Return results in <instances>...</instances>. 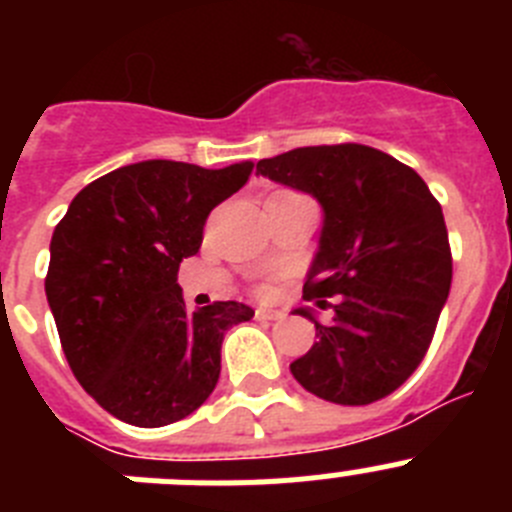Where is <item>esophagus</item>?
<instances>
[{"label":"esophagus","mask_w":512,"mask_h":512,"mask_svg":"<svg viewBox=\"0 0 512 512\" xmlns=\"http://www.w3.org/2000/svg\"><path fill=\"white\" fill-rule=\"evenodd\" d=\"M256 318H259V320H279V318H284V312L282 310H266V307H259V310H256Z\"/></svg>","instance_id":"34e87169"}]
</instances>
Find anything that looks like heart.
Wrapping results in <instances>:
<instances>
[{
	"instance_id": "heart-1",
	"label": "heart",
	"mask_w": 512,
	"mask_h": 512,
	"mask_svg": "<svg viewBox=\"0 0 512 512\" xmlns=\"http://www.w3.org/2000/svg\"><path fill=\"white\" fill-rule=\"evenodd\" d=\"M266 292H269V287H261V295H266Z\"/></svg>"
}]
</instances>
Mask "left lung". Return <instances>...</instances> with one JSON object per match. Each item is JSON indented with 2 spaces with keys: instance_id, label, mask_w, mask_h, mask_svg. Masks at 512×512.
Returning a JSON list of instances; mask_svg holds the SVG:
<instances>
[{
  "instance_id": "1",
  "label": "left lung",
  "mask_w": 512,
  "mask_h": 512,
  "mask_svg": "<svg viewBox=\"0 0 512 512\" xmlns=\"http://www.w3.org/2000/svg\"><path fill=\"white\" fill-rule=\"evenodd\" d=\"M256 171L323 205L320 251L305 300L333 307L318 341L289 364L297 382L336 405H369L408 382L451 289V246L428 184L390 153L361 143L307 146ZM328 296H336L330 306Z\"/></svg>"
}]
</instances>
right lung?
Returning a JSON list of instances; mask_svg holds the SVG:
<instances>
[{"instance_id": "1", "label": "right lung", "mask_w": 512, "mask_h": 512, "mask_svg": "<svg viewBox=\"0 0 512 512\" xmlns=\"http://www.w3.org/2000/svg\"><path fill=\"white\" fill-rule=\"evenodd\" d=\"M251 169L161 158L122 166L81 189L53 230L45 295L63 354L117 420L161 428L215 390L225 330L253 310L233 300L187 310L176 271Z\"/></svg>"}]
</instances>
